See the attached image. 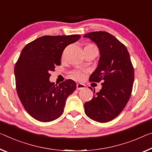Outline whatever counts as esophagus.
<instances>
[{"mask_svg": "<svg viewBox=\"0 0 152 152\" xmlns=\"http://www.w3.org/2000/svg\"><path fill=\"white\" fill-rule=\"evenodd\" d=\"M85 88H86V86L84 85V84L81 83H77V89L78 90H83Z\"/></svg>", "mask_w": 152, "mask_h": 152, "instance_id": "obj_1", "label": "esophagus"}]
</instances>
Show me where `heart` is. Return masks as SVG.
Segmentation results:
<instances>
[{"instance_id":"obj_1","label":"heart","mask_w":152,"mask_h":152,"mask_svg":"<svg viewBox=\"0 0 152 152\" xmlns=\"http://www.w3.org/2000/svg\"><path fill=\"white\" fill-rule=\"evenodd\" d=\"M87 46L90 47H94L92 45H88ZM87 72L86 71H82V70H74V71L71 72L70 76L72 79H76V80H83L86 77Z\"/></svg>"}]
</instances>
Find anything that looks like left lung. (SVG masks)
Masks as SVG:
<instances>
[{
	"mask_svg": "<svg viewBox=\"0 0 152 152\" xmlns=\"http://www.w3.org/2000/svg\"><path fill=\"white\" fill-rule=\"evenodd\" d=\"M83 37L94 41L100 50L99 65L89 81L102 82L101 90L97 93L94 90L93 99L85 102L84 111L96 122H109L120 115L130 99L134 79V67L126 47L112 34L92 32Z\"/></svg>",
	"mask_w": 152,
	"mask_h": 152,
	"instance_id": "obj_1",
	"label": "left lung"
}]
</instances>
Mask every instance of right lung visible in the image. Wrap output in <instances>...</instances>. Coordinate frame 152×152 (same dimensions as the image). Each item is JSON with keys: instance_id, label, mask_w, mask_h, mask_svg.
<instances>
[{"instance_id": "1", "label": "right lung", "mask_w": 152, "mask_h": 152, "mask_svg": "<svg viewBox=\"0 0 152 152\" xmlns=\"http://www.w3.org/2000/svg\"><path fill=\"white\" fill-rule=\"evenodd\" d=\"M80 37L43 36L23 48L14 68L16 90L26 111L35 120L51 122L63 113L66 100L75 90L76 83L66 79L55 85L49 79L51 72L61 64L66 47Z\"/></svg>"}]
</instances>
